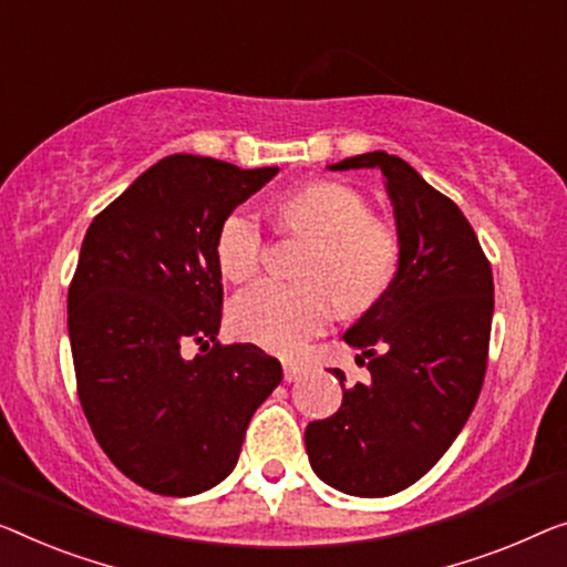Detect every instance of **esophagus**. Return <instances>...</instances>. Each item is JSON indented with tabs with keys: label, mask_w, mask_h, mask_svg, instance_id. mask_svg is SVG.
<instances>
[{
	"label": "esophagus",
	"mask_w": 567,
	"mask_h": 567,
	"mask_svg": "<svg viewBox=\"0 0 567 567\" xmlns=\"http://www.w3.org/2000/svg\"><path fill=\"white\" fill-rule=\"evenodd\" d=\"M308 374L306 367L300 364H285V382H298V379H302Z\"/></svg>",
	"instance_id": "esophagus-1"
}]
</instances>
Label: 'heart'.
<instances>
[{"label":"heart","mask_w":567,"mask_h":567,"mask_svg":"<svg viewBox=\"0 0 567 567\" xmlns=\"http://www.w3.org/2000/svg\"><path fill=\"white\" fill-rule=\"evenodd\" d=\"M280 218L287 229L312 241L302 265L308 280H261L247 287L231 300L229 320L247 341L295 357L326 331L336 300L346 312H361L382 298L400 265V239L392 226L371 218L361 193L331 181L310 183L287 196ZM265 255V231L255 210H231L216 234L221 275L231 282L249 280Z\"/></svg>","instance_id":"b5f03b06"}]
</instances>
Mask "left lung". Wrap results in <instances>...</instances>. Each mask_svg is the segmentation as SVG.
<instances>
[{
  "instance_id": "8db88e82",
  "label": "left lung",
  "mask_w": 567,
  "mask_h": 567,
  "mask_svg": "<svg viewBox=\"0 0 567 567\" xmlns=\"http://www.w3.org/2000/svg\"><path fill=\"white\" fill-rule=\"evenodd\" d=\"M374 167L394 208L400 265L386 292L343 341L371 382L346 390L336 415L306 427L320 481L351 496H390L443 458L466 425L486 374L494 316L492 265L466 216L386 152L346 157L328 171Z\"/></svg>"
}]
</instances>
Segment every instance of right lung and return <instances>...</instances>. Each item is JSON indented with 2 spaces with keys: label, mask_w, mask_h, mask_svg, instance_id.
I'll use <instances>...</instances> for the list:
<instances>
[{
  "label": "right lung",
  "mask_w": 567,
  "mask_h": 567,
  "mask_svg": "<svg viewBox=\"0 0 567 567\" xmlns=\"http://www.w3.org/2000/svg\"><path fill=\"white\" fill-rule=\"evenodd\" d=\"M171 155L91 221L68 287L79 400L99 445L126 478L163 496L208 492L239 461L255 410L282 367L255 343L221 346L218 226L272 181ZM196 340L202 353L182 357Z\"/></svg>",
  "instance_id": "1"
}]
</instances>
